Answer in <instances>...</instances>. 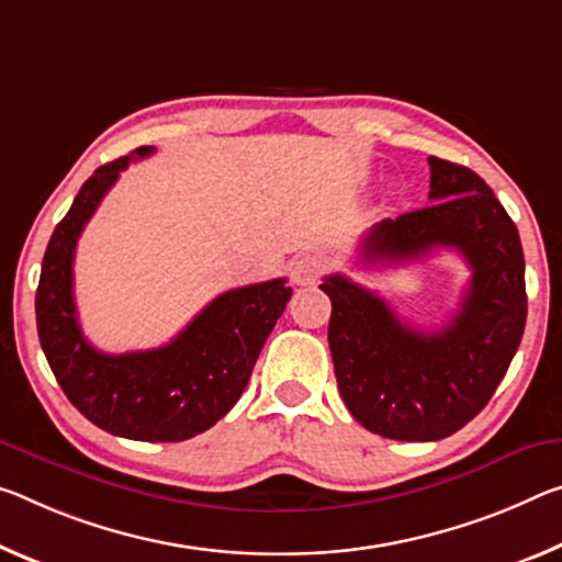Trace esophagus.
Instances as JSON below:
<instances>
[{
	"mask_svg": "<svg viewBox=\"0 0 562 562\" xmlns=\"http://www.w3.org/2000/svg\"><path fill=\"white\" fill-rule=\"evenodd\" d=\"M327 265H329V260L325 255H317V252L302 255L295 262H292V280L302 284V288H310V284H315L319 274L327 270Z\"/></svg>",
	"mask_w": 562,
	"mask_h": 562,
	"instance_id": "1",
	"label": "esophagus"
}]
</instances>
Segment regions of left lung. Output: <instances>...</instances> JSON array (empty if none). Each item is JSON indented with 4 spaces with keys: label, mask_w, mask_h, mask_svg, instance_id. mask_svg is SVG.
Here are the masks:
<instances>
[{
    "label": "left lung",
    "mask_w": 562,
    "mask_h": 562,
    "mask_svg": "<svg viewBox=\"0 0 562 562\" xmlns=\"http://www.w3.org/2000/svg\"><path fill=\"white\" fill-rule=\"evenodd\" d=\"M427 165L432 202L382 220L360 252L364 265L460 252L473 274L450 323L420 333L345 274L319 284L333 302L327 340L347 409L370 432L407 442L442 440L473 420L510 368L528 317L520 235L501 200L473 169L440 157Z\"/></svg>",
    "instance_id": "left-lung-1"
}]
</instances>
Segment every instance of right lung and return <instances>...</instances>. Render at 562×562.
<instances>
[{"instance_id":"obj_1","label":"right lung","mask_w":562,"mask_h":562,"mask_svg":"<svg viewBox=\"0 0 562 562\" xmlns=\"http://www.w3.org/2000/svg\"><path fill=\"white\" fill-rule=\"evenodd\" d=\"M139 147L94 169L52 233L37 288V333L59 387L102 430L130 440L180 442L229 413L292 295L288 280L247 284L210 302L172 342L106 355L87 342L75 307V247L89 217Z\"/></svg>"}]
</instances>
